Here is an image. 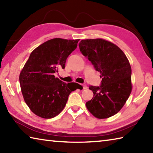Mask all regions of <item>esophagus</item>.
Returning <instances> with one entry per match:
<instances>
[{
  "instance_id": "34e87169",
  "label": "esophagus",
  "mask_w": 153,
  "mask_h": 153,
  "mask_svg": "<svg viewBox=\"0 0 153 153\" xmlns=\"http://www.w3.org/2000/svg\"><path fill=\"white\" fill-rule=\"evenodd\" d=\"M82 86L83 87V89H86L87 88V86L86 84H82Z\"/></svg>"
}]
</instances>
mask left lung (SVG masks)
I'll use <instances>...</instances> for the list:
<instances>
[{
  "label": "left lung",
  "mask_w": 153,
  "mask_h": 153,
  "mask_svg": "<svg viewBox=\"0 0 153 153\" xmlns=\"http://www.w3.org/2000/svg\"><path fill=\"white\" fill-rule=\"evenodd\" d=\"M79 47L102 78L100 86H89L94 96L86 107L97 118L110 117L121 110L131 91L128 59L117 46L100 38L82 40Z\"/></svg>",
  "instance_id": "obj_1"
}]
</instances>
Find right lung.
<instances>
[{
    "label": "right lung",
    "mask_w": 153,
    "mask_h": 153,
    "mask_svg": "<svg viewBox=\"0 0 153 153\" xmlns=\"http://www.w3.org/2000/svg\"><path fill=\"white\" fill-rule=\"evenodd\" d=\"M79 40L54 38L38 46L30 54L21 71L19 82L24 100L30 110L40 117L50 119L60 113L69 95L76 90L55 77L59 68L65 69L69 55Z\"/></svg>",
    "instance_id": "obj_1"
}]
</instances>
